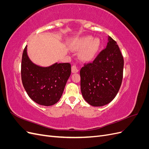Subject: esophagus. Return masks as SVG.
Masks as SVG:
<instances>
[{
  "instance_id": "esophagus-1",
  "label": "esophagus",
  "mask_w": 149,
  "mask_h": 149,
  "mask_svg": "<svg viewBox=\"0 0 149 149\" xmlns=\"http://www.w3.org/2000/svg\"><path fill=\"white\" fill-rule=\"evenodd\" d=\"M71 71L73 73H76L78 72V69L76 65H73L71 66Z\"/></svg>"
}]
</instances>
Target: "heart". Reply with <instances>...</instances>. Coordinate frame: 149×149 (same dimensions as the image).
<instances>
[{
    "mask_svg": "<svg viewBox=\"0 0 149 149\" xmlns=\"http://www.w3.org/2000/svg\"><path fill=\"white\" fill-rule=\"evenodd\" d=\"M73 46L78 49L83 48L80 52V57L84 61H89L95 58L100 45L97 39L93 40L91 37H84L76 40Z\"/></svg>",
    "mask_w": 149,
    "mask_h": 149,
    "instance_id": "heart-1",
    "label": "heart"
}]
</instances>
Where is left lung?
I'll return each instance as SVG.
<instances>
[{
	"instance_id": "obj_1",
	"label": "left lung",
	"mask_w": 149,
	"mask_h": 149,
	"mask_svg": "<svg viewBox=\"0 0 149 149\" xmlns=\"http://www.w3.org/2000/svg\"><path fill=\"white\" fill-rule=\"evenodd\" d=\"M124 59L116 42L108 36L106 47L93 63L80 70L81 91L84 100L95 107L114 100L121 86Z\"/></svg>"
}]
</instances>
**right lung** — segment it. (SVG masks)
Returning a JSON list of instances; mask_svg holds the SVG:
<instances>
[{"label":"right lung","instance_id":"1","mask_svg":"<svg viewBox=\"0 0 149 149\" xmlns=\"http://www.w3.org/2000/svg\"><path fill=\"white\" fill-rule=\"evenodd\" d=\"M71 65L55 63L41 66L31 61L27 45L22 55L21 76L24 87L29 96L40 105L52 106L61 98L70 76Z\"/></svg>","mask_w":149,"mask_h":149}]
</instances>
